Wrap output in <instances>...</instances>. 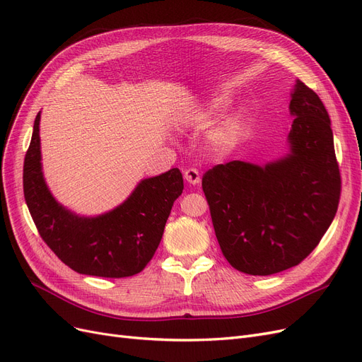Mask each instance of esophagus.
<instances>
[{"label":"esophagus","mask_w":362,"mask_h":362,"mask_svg":"<svg viewBox=\"0 0 362 362\" xmlns=\"http://www.w3.org/2000/svg\"><path fill=\"white\" fill-rule=\"evenodd\" d=\"M184 178L192 185H198L201 182V173L198 169H187L184 172Z\"/></svg>","instance_id":"34e87169"}]
</instances>
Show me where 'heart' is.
<instances>
[{
  "label": "heart",
  "instance_id": "obj_1",
  "mask_svg": "<svg viewBox=\"0 0 362 362\" xmlns=\"http://www.w3.org/2000/svg\"><path fill=\"white\" fill-rule=\"evenodd\" d=\"M228 105V98L217 95L210 101H206L204 107L196 110L190 117L189 122L193 125H206L213 119L221 115ZM243 139V120L238 116H229L217 124L206 136V151L216 158H226L238 149Z\"/></svg>",
  "mask_w": 362,
  "mask_h": 362
}]
</instances>
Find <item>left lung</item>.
Here are the masks:
<instances>
[{
  "label": "left lung",
  "mask_w": 362,
  "mask_h": 362,
  "mask_svg": "<svg viewBox=\"0 0 362 362\" xmlns=\"http://www.w3.org/2000/svg\"><path fill=\"white\" fill-rule=\"evenodd\" d=\"M287 154L264 166L229 161L202 190L217 242L238 272L267 276L298 266L331 226L341 192L331 119L302 81L291 90Z\"/></svg>",
  "instance_id": "obj_1"
}]
</instances>
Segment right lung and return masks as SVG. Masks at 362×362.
Listing matches in <instances>:
<instances>
[{
  "label": "right lung",
  "mask_w": 362,
  "mask_h": 362,
  "mask_svg": "<svg viewBox=\"0 0 362 362\" xmlns=\"http://www.w3.org/2000/svg\"><path fill=\"white\" fill-rule=\"evenodd\" d=\"M36 116L24 160V196L37 231L64 264L81 275L125 278L141 272L161 242L184 189L180 169L141 180L128 198L100 216H80L54 198L42 172Z\"/></svg>",
  "instance_id": "add662e5"
}]
</instances>
